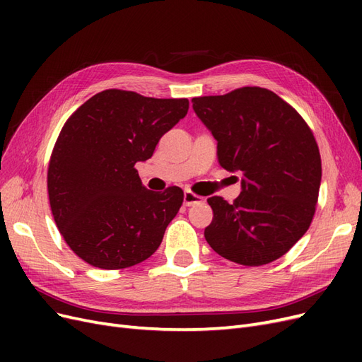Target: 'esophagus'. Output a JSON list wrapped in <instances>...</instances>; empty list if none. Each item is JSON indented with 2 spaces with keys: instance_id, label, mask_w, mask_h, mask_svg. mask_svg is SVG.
I'll return each mask as SVG.
<instances>
[{
  "instance_id": "34e87169",
  "label": "esophagus",
  "mask_w": 362,
  "mask_h": 362,
  "mask_svg": "<svg viewBox=\"0 0 362 362\" xmlns=\"http://www.w3.org/2000/svg\"><path fill=\"white\" fill-rule=\"evenodd\" d=\"M204 202V198H201V196L192 193L190 190H185L184 192V204L190 206V205H194V204H201Z\"/></svg>"
}]
</instances>
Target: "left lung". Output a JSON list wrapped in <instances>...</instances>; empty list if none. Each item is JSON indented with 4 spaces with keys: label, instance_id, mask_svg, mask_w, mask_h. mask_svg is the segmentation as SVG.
<instances>
[{
    "label": "left lung",
    "instance_id": "1",
    "mask_svg": "<svg viewBox=\"0 0 362 362\" xmlns=\"http://www.w3.org/2000/svg\"><path fill=\"white\" fill-rule=\"evenodd\" d=\"M192 103L217 140L221 166L243 175L233 204L221 196L206 199L214 214L204 233L208 245L243 266L281 258L308 231L319 199L322 160L313 131L290 104L262 87Z\"/></svg>",
    "mask_w": 362,
    "mask_h": 362
}]
</instances>
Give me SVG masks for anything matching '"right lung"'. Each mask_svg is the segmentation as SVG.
Masks as SVG:
<instances>
[{"label": "right lung", "instance_id": "1", "mask_svg": "<svg viewBox=\"0 0 362 362\" xmlns=\"http://www.w3.org/2000/svg\"><path fill=\"white\" fill-rule=\"evenodd\" d=\"M189 100H157L108 89L76 108L63 125L48 166L54 221L87 264L131 267L158 249L180 211L177 185L148 190L134 164L187 115Z\"/></svg>", "mask_w": 362, "mask_h": 362}]
</instances>
